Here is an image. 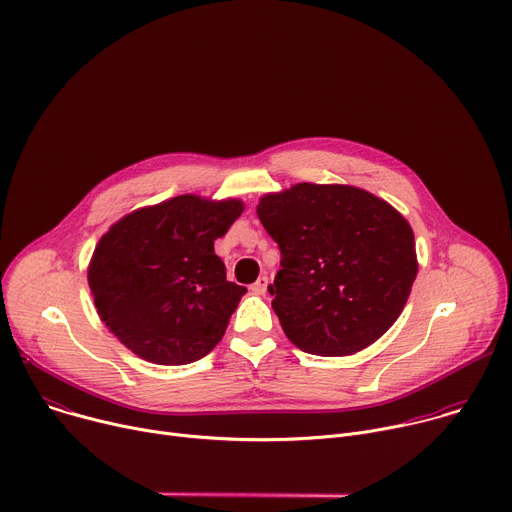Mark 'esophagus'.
I'll return each instance as SVG.
<instances>
[{
    "instance_id": "esophagus-1",
    "label": "esophagus",
    "mask_w": 512,
    "mask_h": 512,
    "mask_svg": "<svg viewBox=\"0 0 512 512\" xmlns=\"http://www.w3.org/2000/svg\"><path fill=\"white\" fill-rule=\"evenodd\" d=\"M267 283H269V279H267L265 275H261V277L251 285V291H253V294H257V296H263L265 291H267Z\"/></svg>"
}]
</instances>
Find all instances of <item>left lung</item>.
Instances as JSON below:
<instances>
[{"label": "left lung", "mask_w": 512, "mask_h": 512, "mask_svg": "<svg viewBox=\"0 0 512 512\" xmlns=\"http://www.w3.org/2000/svg\"><path fill=\"white\" fill-rule=\"evenodd\" d=\"M257 216L281 249L271 306L300 350L354 354L401 316L417 255L411 225L389 202L356 186L302 182L265 194Z\"/></svg>", "instance_id": "8db88e82"}]
</instances>
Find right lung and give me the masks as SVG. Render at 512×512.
Returning <instances> with one entry per match:
<instances>
[{
    "mask_svg": "<svg viewBox=\"0 0 512 512\" xmlns=\"http://www.w3.org/2000/svg\"><path fill=\"white\" fill-rule=\"evenodd\" d=\"M243 208L182 194L125 214L101 237L89 287L99 318L133 354L176 367L221 342L247 287L227 281L214 241Z\"/></svg>",
    "mask_w": 512,
    "mask_h": 512,
    "instance_id": "add662e5",
    "label": "right lung"
}]
</instances>
